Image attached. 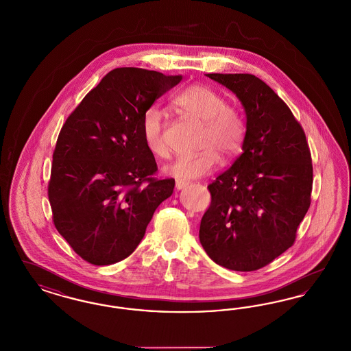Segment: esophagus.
I'll return each mask as SVG.
<instances>
[{
  "label": "esophagus",
  "instance_id": "34e87169",
  "mask_svg": "<svg viewBox=\"0 0 351 351\" xmlns=\"http://www.w3.org/2000/svg\"><path fill=\"white\" fill-rule=\"evenodd\" d=\"M189 185V182H182V180H178L176 182V189H184V188H186Z\"/></svg>",
  "mask_w": 351,
  "mask_h": 351
}]
</instances>
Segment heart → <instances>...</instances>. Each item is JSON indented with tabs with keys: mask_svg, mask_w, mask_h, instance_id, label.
<instances>
[{
	"mask_svg": "<svg viewBox=\"0 0 351 351\" xmlns=\"http://www.w3.org/2000/svg\"><path fill=\"white\" fill-rule=\"evenodd\" d=\"M173 107L186 119L204 124L199 141L202 149L195 155L179 156L165 167L166 175L178 180H191L210 173L219 163L221 155L232 159L241 152L245 140V120L240 110L226 103L222 94L205 84H193L173 99ZM163 114L149 108L142 117V136L147 150L155 158L169 154L163 136Z\"/></svg>",
	"mask_w": 351,
	"mask_h": 351,
	"instance_id": "b5f03b06",
	"label": "heart"
}]
</instances>
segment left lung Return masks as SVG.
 <instances>
[{"instance_id": "8db88e82", "label": "left lung", "mask_w": 351, "mask_h": 351, "mask_svg": "<svg viewBox=\"0 0 351 351\" xmlns=\"http://www.w3.org/2000/svg\"><path fill=\"white\" fill-rule=\"evenodd\" d=\"M208 77L231 90L247 116L243 153L208 186L199 241L211 260L237 271L270 264L294 244L311 205L312 159L286 103L252 74Z\"/></svg>"}]
</instances>
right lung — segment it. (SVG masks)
<instances>
[{
  "instance_id": "add662e5",
  "label": "right lung",
  "mask_w": 351,
  "mask_h": 351,
  "mask_svg": "<svg viewBox=\"0 0 351 351\" xmlns=\"http://www.w3.org/2000/svg\"><path fill=\"white\" fill-rule=\"evenodd\" d=\"M140 68L110 71L71 113L57 138L48 198L52 219L73 251L111 265L137 248L173 179L158 171L142 136V117L182 81Z\"/></svg>"
}]
</instances>
